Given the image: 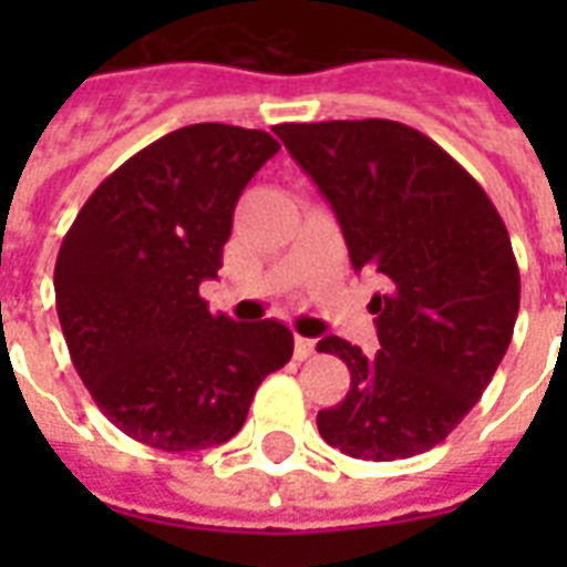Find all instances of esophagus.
<instances>
[{"label": "esophagus", "instance_id": "esophagus-1", "mask_svg": "<svg viewBox=\"0 0 567 567\" xmlns=\"http://www.w3.org/2000/svg\"><path fill=\"white\" fill-rule=\"evenodd\" d=\"M315 353V341H311V338H302V336H297L293 338V355H297V359H309V355Z\"/></svg>", "mask_w": 567, "mask_h": 567}]
</instances>
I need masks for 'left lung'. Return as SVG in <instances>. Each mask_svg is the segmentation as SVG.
<instances>
[{
	"label": "left lung",
	"instance_id": "8db88e82",
	"mask_svg": "<svg viewBox=\"0 0 567 567\" xmlns=\"http://www.w3.org/2000/svg\"><path fill=\"white\" fill-rule=\"evenodd\" d=\"M274 132L332 205L355 270L385 282L368 306L379 353L338 336L318 344L350 368L344 400L318 412L320 435L353 458L417 456L456 430L509 350L520 274L506 223L412 126L327 120Z\"/></svg>",
	"mask_w": 567,
	"mask_h": 567
}]
</instances>
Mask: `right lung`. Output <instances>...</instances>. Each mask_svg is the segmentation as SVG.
<instances>
[{
  "label": "right lung",
  "instance_id": "right-lung-1",
  "mask_svg": "<svg viewBox=\"0 0 567 567\" xmlns=\"http://www.w3.org/2000/svg\"><path fill=\"white\" fill-rule=\"evenodd\" d=\"M276 153L261 128H176L120 164L64 235L55 306L66 350L128 439L167 453L223 444L261 379L291 359V329L235 323L199 297L223 267L238 196Z\"/></svg>",
  "mask_w": 567,
  "mask_h": 567
}]
</instances>
